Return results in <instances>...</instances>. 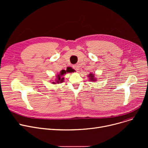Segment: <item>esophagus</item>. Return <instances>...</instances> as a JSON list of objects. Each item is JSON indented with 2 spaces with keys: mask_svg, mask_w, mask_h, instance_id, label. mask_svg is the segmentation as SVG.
<instances>
[{
  "mask_svg": "<svg viewBox=\"0 0 148 148\" xmlns=\"http://www.w3.org/2000/svg\"><path fill=\"white\" fill-rule=\"evenodd\" d=\"M73 67L75 70V71H79V66H78V65H75Z\"/></svg>",
  "mask_w": 148,
  "mask_h": 148,
  "instance_id": "1",
  "label": "esophagus"
}]
</instances>
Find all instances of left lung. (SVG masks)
I'll return each instance as SVG.
<instances>
[{"label":"left lung","instance_id":"left-lung-1","mask_svg":"<svg viewBox=\"0 0 148 148\" xmlns=\"http://www.w3.org/2000/svg\"><path fill=\"white\" fill-rule=\"evenodd\" d=\"M88 77H89V80L92 82H95L97 81L96 79L94 77V74H92V73H90V74H89Z\"/></svg>","mask_w":148,"mask_h":148}]
</instances>
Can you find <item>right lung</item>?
Listing matches in <instances>:
<instances>
[{
  "mask_svg": "<svg viewBox=\"0 0 148 148\" xmlns=\"http://www.w3.org/2000/svg\"><path fill=\"white\" fill-rule=\"evenodd\" d=\"M74 71V70L73 69H72V68L71 67H68L66 68V70H64L62 69V71L60 72V73L59 74H58V75L56 76V79L55 80V82H53L52 83L53 84H56V83H60L62 82H64V78L62 77L64 74H66L67 73H73Z\"/></svg>",
  "mask_w": 148,
  "mask_h": 148,
  "instance_id": "obj_1",
  "label": "right lung"
}]
</instances>
